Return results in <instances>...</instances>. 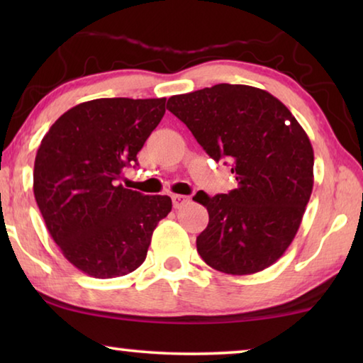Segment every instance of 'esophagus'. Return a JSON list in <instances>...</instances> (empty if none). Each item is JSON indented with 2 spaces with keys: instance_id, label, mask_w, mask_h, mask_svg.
I'll return each mask as SVG.
<instances>
[{
  "instance_id": "1",
  "label": "esophagus",
  "mask_w": 363,
  "mask_h": 363,
  "mask_svg": "<svg viewBox=\"0 0 363 363\" xmlns=\"http://www.w3.org/2000/svg\"><path fill=\"white\" fill-rule=\"evenodd\" d=\"M171 199H173V206L176 208V210H179V208L186 206L189 203V200H190L187 195H173Z\"/></svg>"
}]
</instances>
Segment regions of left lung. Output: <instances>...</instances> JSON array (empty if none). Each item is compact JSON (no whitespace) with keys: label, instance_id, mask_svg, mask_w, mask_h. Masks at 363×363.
Listing matches in <instances>:
<instances>
[{"label":"left lung","instance_id":"1","mask_svg":"<svg viewBox=\"0 0 363 363\" xmlns=\"http://www.w3.org/2000/svg\"><path fill=\"white\" fill-rule=\"evenodd\" d=\"M167 108L213 160H230L238 187L196 194L210 223L196 237L208 266L230 275L264 270L290 247L314 187V150L277 97L247 84L173 96Z\"/></svg>","mask_w":363,"mask_h":363}]
</instances>
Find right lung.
Segmentation results:
<instances>
[{
    "mask_svg": "<svg viewBox=\"0 0 363 363\" xmlns=\"http://www.w3.org/2000/svg\"><path fill=\"white\" fill-rule=\"evenodd\" d=\"M167 99L88 101L59 116L35 157L33 194L67 261L94 279L121 277L145 261L168 195L118 184L123 168L164 115Z\"/></svg>",
    "mask_w": 363,
    "mask_h": 363,
    "instance_id": "obj_1",
    "label": "right lung"
}]
</instances>
